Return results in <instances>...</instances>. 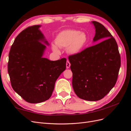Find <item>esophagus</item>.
<instances>
[{
	"mask_svg": "<svg viewBox=\"0 0 131 131\" xmlns=\"http://www.w3.org/2000/svg\"><path fill=\"white\" fill-rule=\"evenodd\" d=\"M70 66V63H69V61L67 60V62H66V68H67V69H68V68H69Z\"/></svg>",
	"mask_w": 131,
	"mask_h": 131,
	"instance_id": "34e87169",
	"label": "esophagus"
}]
</instances>
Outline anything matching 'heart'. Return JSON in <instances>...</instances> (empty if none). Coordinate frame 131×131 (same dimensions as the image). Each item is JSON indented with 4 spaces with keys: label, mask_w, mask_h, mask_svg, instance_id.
Listing matches in <instances>:
<instances>
[{
    "label": "heart",
    "mask_w": 131,
    "mask_h": 131,
    "mask_svg": "<svg viewBox=\"0 0 131 131\" xmlns=\"http://www.w3.org/2000/svg\"><path fill=\"white\" fill-rule=\"evenodd\" d=\"M88 41V35L85 32L70 29L59 33L57 37L56 43L59 47H67V51L69 54L76 55L81 52ZM57 46L52 44V49L54 52L59 54L60 50Z\"/></svg>",
    "instance_id": "obj_1"
}]
</instances>
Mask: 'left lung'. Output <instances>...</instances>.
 <instances>
[{"mask_svg": "<svg viewBox=\"0 0 131 131\" xmlns=\"http://www.w3.org/2000/svg\"><path fill=\"white\" fill-rule=\"evenodd\" d=\"M95 28L93 42L105 40L68 58L73 73L72 85L78 97L96 101L115 85L121 66L116 40L101 23L92 21Z\"/></svg>", "mask_w": 131, "mask_h": 131, "instance_id": "obj_1", "label": "left lung"}]
</instances>
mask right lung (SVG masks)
Wrapping results in <instances>:
<instances>
[{
  "mask_svg": "<svg viewBox=\"0 0 131 131\" xmlns=\"http://www.w3.org/2000/svg\"><path fill=\"white\" fill-rule=\"evenodd\" d=\"M41 25L27 28L15 38L7 68L12 88L23 100L38 103L50 98L56 81L66 68V59L50 61L43 57L49 43Z\"/></svg>",
  "mask_w": 131,
  "mask_h": 131,
  "instance_id": "obj_1",
  "label": "right lung"
}]
</instances>
